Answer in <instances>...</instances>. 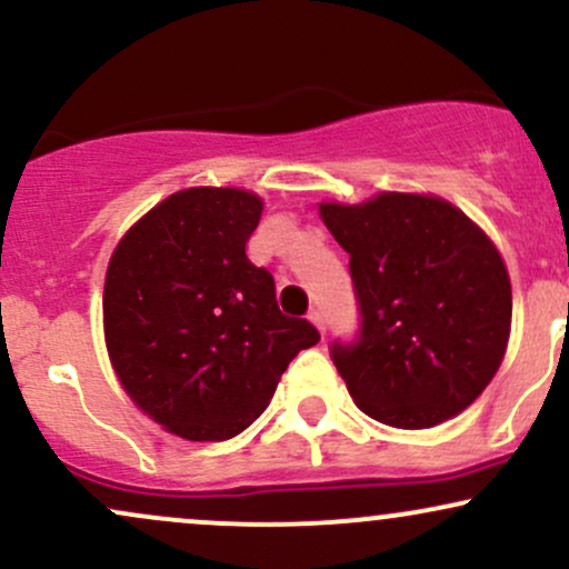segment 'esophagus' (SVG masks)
<instances>
[{"mask_svg": "<svg viewBox=\"0 0 569 569\" xmlns=\"http://www.w3.org/2000/svg\"><path fill=\"white\" fill-rule=\"evenodd\" d=\"M310 323L316 326V329L321 331V335L326 331V321H323V312H321V310H312V312H310Z\"/></svg>", "mask_w": 569, "mask_h": 569, "instance_id": "esophagus-1", "label": "esophagus"}]
</instances>
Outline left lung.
<instances>
[{
    "label": "left lung",
    "instance_id": "1",
    "mask_svg": "<svg viewBox=\"0 0 569 569\" xmlns=\"http://www.w3.org/2000/svg\"><path fill=\"white\" fill-rule=\"evenodd\" d=\"M350 253L361 339L335 345L363 415L401 430L452 420L485 393L511 337V278L492 238L439 194L318 202Z\"/></svg>",
    "mask_w": 569,
    "mask_h": 569
}]
</instances>
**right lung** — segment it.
I'll list each match as a JSON object with an SVG mask.
<instances>
[{"instance_id": "add662e5", "label": "right lung", "mask_w": 569, "mask_h": 569, "mask_svg": "<svg viewBox=\"0 0 569 569\" xmlns=\"http://www.w3.org/2000/svg\"><path fill=\"white\" fill-rule=\"evenodd\" d=\"M264 200L240 187H187L114 246L103 339L130 401L168 433L224 441L251 426L299 350L321 339L286 318L276 280L246 257Z\"/></svg>"}]
</instances>
